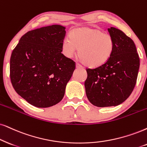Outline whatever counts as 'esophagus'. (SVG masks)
<instances>
[{
    "mask_svg": "<svg viewBox=\"0 0 147 147\" xmlns=\"http://www.w3.org/2000/svg\"><path fill=\"white\" fill-rule=\"evenodd\" d=\"M76 67H77V68H79V69H83V66H81V64H79V63H77V64H76Z\"/></svg>",
    "mask_w": 147,
    "mask_h": 147,
    "instance_id": "esophagus-1",
    "label": "esophagus"
}]
</instances>
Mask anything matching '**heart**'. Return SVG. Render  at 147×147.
I'll use <instances>...</instances> for the list:
<instances>
[{
  "instance_id": "b5f03b06",
  "label": "heart",
  "mask_w": 147,
  "mask_h": 147,
  "mask_svg": "<svg viewBox=\"0 0 147 147\" xmlns=\"http://www.w3.org/2000/svg\"><path fill=\"white\" fill-rule=\"evenodd\" d=\"M79 48L78 55L85 66L99 67L105 64L114 51L113 37L105 34L101 30L91 27L76 28L70 34V38H65L62 44L65 56L71 57Z\"/></svg>"
}]
</instances>
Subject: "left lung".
I'll list each match as a JSON object with an SVG mask.
<instances>
[{"label": "left lung", "mask_w": 147, "mask_h": 147, "mask_svg": "<svg viewBox=\"0 0 147 147\" xmlns=\"http://www.w3.org/2000/svg\"><path fill=\"white\" fill-rule=\"evenodd\" d=\"M115 42L111 58L99 67L86 68L85 92L98 107L117 106L130 96L136 83L140 58L134 42L121 30L108 29Z\"/></svg>", "instance_id": "left-lung-1"}]
</instances>
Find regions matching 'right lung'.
<instances>
[{"label": "right lung", "mask_w": 147, "mask_h": 147, "mask_svg": "<svg viewBox=\"0 0 147 147\" xmlns=\"http://www.w3.org/2000/svg\"><path fill=\"white\" fill-rule=\"evenodd\" d=\"M66 28L42 27L26 33L13 50L10 79L14 90L30 105L47 108L60 102L75 62L62 53Z\"/></svg>", "instance_id": "right-lung-1"}]
</instances>
